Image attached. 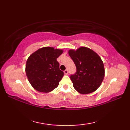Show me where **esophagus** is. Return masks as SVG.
Wrapping results in <instances>:
<instances>
[{
	"label": "esophagus",
	"mask_w": 130,
	"mask_h": 130,
	"mask_svg": "<svg viewBox=\"0 0 130 130\" xmlns=\"http://www.w3.org/2000/svg\"><path fill=\"white\" fill-rule=\"evenodd\" d=\"M63 73H64V74H65V75H67V74H68V70H65L64 71H63Z\"/></svg>",
	"instance_id": "obj_1"
}]
</instances>
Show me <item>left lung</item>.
I'll use <instances>...</instances> for the list:
<instances>
[{
	"label": "left lung",
	"mask_w": 130,
	"mask_h": 130,
	"mask_svg": "<svg viewBox=\"0 0 130 130\" xmlns=\"http://www.w3.org/2000/svg\"><path fill=\"white\" fill-rule=\"evenodd\" d=\"M69 55L76 68V73L70 77L74 88L82 94L94 92L100 87L104 77V65L101 57L85 47L76 51L70 50Z\"/></svg>",
	"instance_id": "obj_1"
}]
</instances>
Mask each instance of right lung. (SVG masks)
I'll return each instance as SVG.
<instances>
[{"label": "right lung", "mask_w": 130, "mask_h": 130, "mask_svg": "<svg viewBox=\"0 0 130 130\" xmlns=\"http://www.w3.org/2000/svg\"><path fill=\"white\" fill-rule=\"evenodd\" d=\"M62 52V50L45 47L30 55L26 62V73L35 89L48 93L59 85L63 72L60 70L56 59Z\"/></svg>", "instance_id": "add662e5"}]
</instances>
